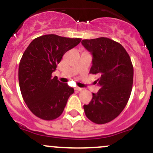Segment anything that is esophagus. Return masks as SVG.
Returning a JSON list of instances; mask_svg holds the SVG:
<instances>
[{
  "label": "esophagus",
  "instance_id": "obj_1",
  "mask_svg": "<svg viewBox=\"0 0 153 153\" xmlns=\"http://www.w3.org/2000/svg\"><path fill=\"white\" fill-rule=\"evenodd\" d=\"M75 90H76V91H82V90H83V88H79V87H76V88H75Z\"/></svg>",
  "mask_w": 153,
  "mask_h": 153
}]
</instances>
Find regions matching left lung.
Instances as JSON below:
<instances>
[{"label": "left lung", "instance_id": "obj_1", "mask_svg": "<svg viewBox=\"0 0 153 153\" xmlns=\"http://www.w3.org/2000/svg\"><path fill=\"white\" fill-rule=\"evenodd\" d=\"M82 44L93 55L90 74L99 75L96 82L101 87L84 105L85 115L96 124H105L126 107L132 90L134 67L124 47L109 38L84 39Z\"/></svg>", "mask_w": 153, "mask_h": 153}]
</instances>
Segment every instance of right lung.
I'll return each instance as SVG.
<instances>
[{
	"label": "right lung",
	"mask_w": 153,
	"mask_h": 153,
	"mask_svg": "<svg viewBox=\"0 0 153 153\" xmlns=\"http://www.w3.org/2000/svg\"><path fill=\"white\" fill-rule=\"evenodd\" d=\"M81 40L47 34L33 39L25 51L19 65V88L26 105L38 117L52 120L63 113L74 90L52 74L64 54Z\"/></svg>",
	"instance_id": "right-lung-1"
}]
</instances>
